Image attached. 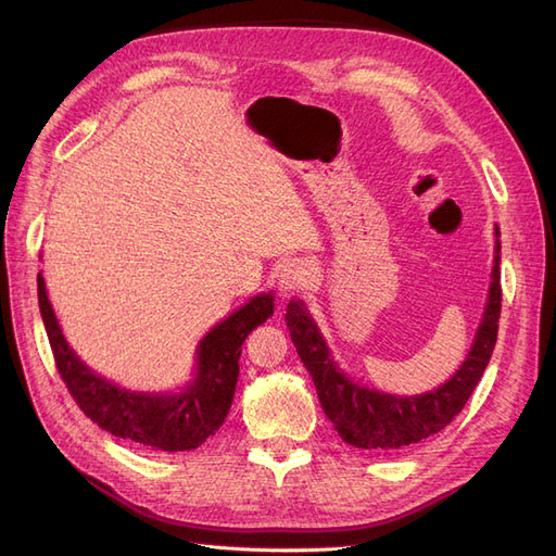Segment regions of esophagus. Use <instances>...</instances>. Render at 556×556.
<instances>
[{
    "label": "esophagus",
    "instance_id": "1",
    "mask_svg": "<svg viewBox=\"0 0 556 556\" xmlns=\"http://www.w3.org/2000/svg\"><path fill=\"white\" fill-rule=\"evenodd\" d=\"M315 278V271H313V264L304 257H292L285 262L280 266L278 271V285H280V292L288 296V294H294L299 290H304L311 285V280Z\"/></svg>",
    "mask_w": 556,
    "mask_h": 556
}]
</instances>
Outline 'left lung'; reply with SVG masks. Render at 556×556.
I'll use <instances>...</instances> for the list:
<instances>
[{
    "instance_id": "obj_1",
    "label": "left lung",
    "mask_w": 556,
    "mask_h": 556,
    "mask_svg": "<svg viewBox=\"0 0 556 556\" xmlns=\"http://www.w3.org/2000/svg\"><path fill=\"white\" fill-rule=\"evenodd\" d=\"M498 237L501 231L496 227V257L492 266L490 296H486V306L476 341L470 345V352L459 366V371L447 382H443L439 390L427 394H384L350 380L336 366L323 333H319L317 325L313 323L304 301H290L288 313H285V323H288L292 343L315 382L317 399L323 403L325 415L331 419L333 429L339 431L348 445L371 452L403 450L406 445H415L429 439V435L439 433L462 413L464 403L473 394L486 364H490L496 345L501 317Z\"/></svg>"
}]
</instances>
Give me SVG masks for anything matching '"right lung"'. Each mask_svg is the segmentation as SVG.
<instances>
[{
	"mask_svg": "<svg viewBox=\"0 0 556 556\" xmlns=\"http://www.w3.org/2000/svg\"><path fill=\"white\" fill-rule=\"evenodd\" d=\"M39 308L53 350L55 366L78 408L92 422L117 439L148 450L182 452L206 443L223 427L239 380L241 345L248 333L274 315V294L252 296L215 325L197 348L194 380L178 394H143L115 387L92 374L64 341L58 317L46 294L43 276H37Z\"/></svg>",
	"mask_w": 556,
	"mask_h": 556,
	"instance_id": "right-lung-1",
	"label": "right lung"
}]
</instances>
